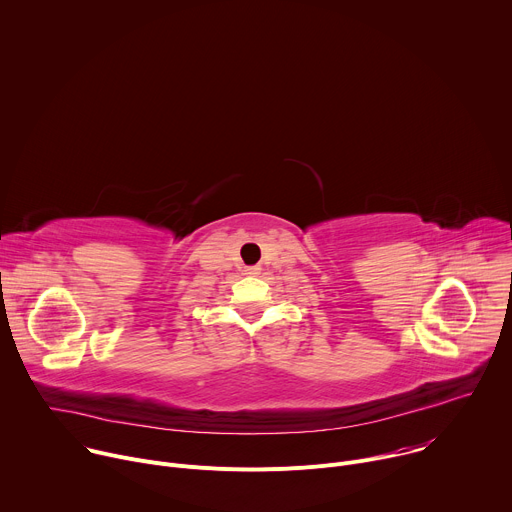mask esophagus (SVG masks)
<instances>
[{
	"label": "esophagus",
	"mask_w": 512,
	"mask_h": 512,
	"mask_svg": "<svg viewBox=\"0 0 512 512\" xmlns=\"http://www.w3.org/2000/svg\"><path fill=\"white\" fill-rule=\"evenodd\" d=\"M245 273H249V275H257V273H259V267H247V269H245Z\"/></svg>",
	"instance_id": "esophagus-1"
}]
</instances>
